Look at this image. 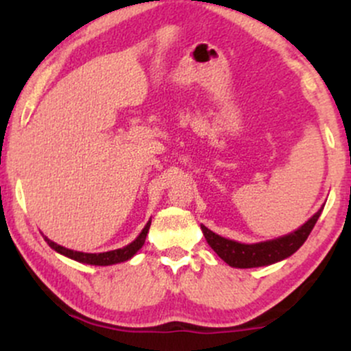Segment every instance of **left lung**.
<instances>
[{
  "mask_svg": "<svg viewBox=\"0 0 351 351\" xmlns=\"http://www.w3.org/2000/svg\"><path fill=\"white\" fill-rule=\"evenodd\" d=\"M322 209L324 208L318 209L315 215L310 217L304 226L295 229L291 234L277 237V239L272 241H264V243H237V241L221 237L219 234H216V232H213L211 229L203 226V224H201V231H203V234L206 237L208 244L211 245L213 251H215L224 263L231 265V267H263V265H271L274 263L287 259L289 256H292V254L307 241L308 234L312 232L313 226H315L317 219L322 215Z\"/></svg>",
  "mask_w": 351,
  "mask_h": 351,
  "instance_id": "1",
  "label": "left lung"
}]
</instances>
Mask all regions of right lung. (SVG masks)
Here are the masks:
<instances>
[{
  "mask_svg": "<svg viewBox=\"0 0 351 351\" xmlns=\"http://www.w3.org/2000/svg\"><path fill=\"white\" fill-rule=\"evenodd\" d=\"M150 224H152V221H148L147 226L142 229V232H140L138 237H136L134 243L125 245V247H122V249H115V251H108V252H99V254L79 252V251H72V249L62 247V245L52 243V241L47 239L46 236H44V241H46V243L49 244L56 252L62 254V256L69 257V259L77 261V263L90 264V265H112V264L125 263V261L132 259V257L136 254V251H138V249H142V245L145 244V239H147Z\"/></svg>",
  "mask_w": 351,
  "mask_h": 351,
  "instance_id": "1",
  "label": "right lung"
}]
</instances>
